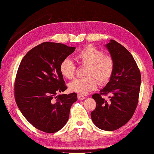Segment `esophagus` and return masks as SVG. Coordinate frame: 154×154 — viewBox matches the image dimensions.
<instances>
[{
  "mask_svg": "<svg viewBox=\"0 0 154 154\" xmlns=\"http://www.w3.org/2000/svg\"><path fill=\"white\" fill-rule=\"evenodd\" d=\"M78 100H83L85 99V97L81 94H78Z\"/></svg>",
  "mask_w": 154,
  "mask_h": 154,
  "instance_id": "1",
  "label": "esophagus"
}]
</instances>
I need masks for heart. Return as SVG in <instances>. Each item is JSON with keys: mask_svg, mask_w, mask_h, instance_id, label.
<instances>
[{"mask_svg": "<svg viewBox=\"0 0 154 154\" xmlns=\"http://www.w3.org/2000/svg\"><path fill=\"white\" fill-rule=\"evenodd\" d=\"M75 59L81 65L87 66L85 76L77 78L68 84L71 92L86 94L96 89L97 81L100 84L107 83L114 70V60L109 55H104L102 51L89 45L78 52ZM60 72L66 79L73 78L76 74V66L70 59L65 58L60 64Z\"/></svg>", "mask_w": 154, "mask_h": 154, "instance_id": "heart-1", "label": "heart"}]
</instances>
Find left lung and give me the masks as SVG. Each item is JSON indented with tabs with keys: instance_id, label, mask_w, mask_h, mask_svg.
Returning a JSON list of instances; mask_svg holds the SVG:
<instances>
[{
	"instance_id": "left-lung-1",
	"label": "left lung",
	"mask_w": 154,
	"mask_h": 154,
	"mask_svg": "<svg viewBox=\"0 0 154 154\" xmlns=\"http://www.w3.org/2000/svg\"><path fill=\"white\" fill-rule=\"evenodd\" d=\"M114 60L109 81L93 99L96 107L91 112L93 123L100 129L114 131L123 126L132 117L138 102L141 74L130 52L114 40L105 45ZM110 96L105 100L102 95Z\"/></svg>"
}]
</instances>
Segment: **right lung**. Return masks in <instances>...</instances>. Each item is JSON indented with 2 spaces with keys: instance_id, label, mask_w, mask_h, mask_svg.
<instances>
[{
  "instance_id": "add662e5",
  "label": "right lung",
  "mask_w": 154,
  "mask_h": 154,
  "mask_svg": "<svg viewBox=\"0 0 154 154\" xmlns=\"http://www.w3.org/2000/svg\"><path fill=\"white\" fill-rule=\"evenodd\" d=\"M76 48L43 42L26 53L18 67L14 96L20 111L34 127L54 133L64 126L76 93L59 94L67 89L60 64Z\"/></svg>"
}]
</instances>
